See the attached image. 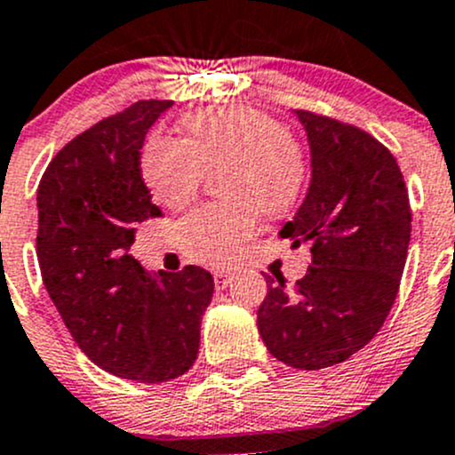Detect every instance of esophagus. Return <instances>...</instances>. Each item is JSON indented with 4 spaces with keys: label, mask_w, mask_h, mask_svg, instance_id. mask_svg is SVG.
Listing matches in <instances>:
<instances>
[{
    "label": "esophagus",
    "mask_w": 455,
    "mask_h": 455,
    "mask_svg": "<svg viewBox=\"0 0 455 455\" xmlns=\"http://www.w3.org/2000/svg\"><path fill=\"white\" fill-rule=\"evenodd\" d=\"M229 283H232V274L229 271H214V284H217V289H226Z\"/></svg>",
    "instance_id": "obj_1"
}]
</instances>
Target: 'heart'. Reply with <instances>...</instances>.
<instances>
[{
    "label": "heart",
    "mask_w": 455,
    "mask_h": 455,
    "mask_svg": "<svg viewBox=\"0 0 455 455\" xmlns=\"http://www.w3.org/2000/svg\"><path fill=\"white\" fill-rule=\"evenodd\" d=\"M186 142L153 133L144 142L140 171L162 205L181 210L199 195L205 175H219L226 204L204 205L177 229L190 260L226 267L256 232L260 212L278 219L296 205L307 181L302 147L283 126L250 107L201 109L181 123Z\"/></svg>",
    "instance_id": "heart-1"
}]
</instances>
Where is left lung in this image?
<instances>
[{
  "instance_id": "left-lung-1",
  "label": "left lung",
  "mask_w": 455,
  "mask_h": 455,
  "mask_svg": "<svg viewBox=\"0 0 455 455\" xmlns=\"http://www.w3.org/2000/svg\"><path fill=\"white\" fill-rule=\"evenodd\" d=\"M311 184L280 229L311 245L307 274L267 278L259 332L278 362L320 370L346 362L386 322L407 259L411 210L395 156L366 131L298 109Z\"/></svg>"
}]
</instances>
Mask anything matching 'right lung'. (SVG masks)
<instances>
[{
  "label": "right lung",
  "mask_w": 455,
  "mask_h": 455,
  "mask_svg": "<svg viewBox=\"0 0 455 455\" xmlns=\"http://www.w3.org/2000/svg\"><path fill=\"white\" fill-rule=\"evenodd\" d=\"M172 100H140L60 148L36 193L44 284L78 348L96 366L138 383L188 372L210 271L147 274L129 254L147 219L162 217L140 171L148 129Z\"/></svg>",
  "instance_id": "add662e5"
}]
</instances>
